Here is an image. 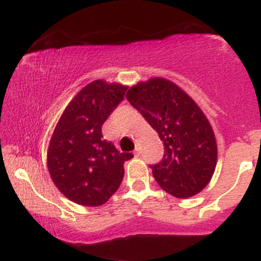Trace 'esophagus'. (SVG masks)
Segmentation results:
<instances>
[{"instance_id":"1","label":"esophagus","mask_w":261,"mask_h":261,"mask_svg":"<svg viewBox=\"0 0 261 261\" xmlns=\"http://www.w3.org/2000/svg\"><path fill=\"white\" fill-rule=\"evenodd\" d=\"M134 155H135V157H140V149H139V148L135 149V151H134Z\"/></svg>"}]
</instances>
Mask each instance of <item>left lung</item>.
Listing matches in <instances>:
<instances>
[{
	"instance_id": "obj_1",
	"label": "left lung",
	"mask_w": 261,
	"mask_h": 261,
	"mask_svg": "<svg viewBox=\"0 0 261 261\" xmlns=\"http://www.w3.org/2000/svg\"><path fill=\"white\" fill-rule=\"evenodd\" d=\"M126 98L163 141V160L151 166L158 185L179 199L203 190L216 169L217 142L201 108L163 77L136 83Z\"/></svg>"
}]
</instances>
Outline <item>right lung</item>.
I'll return each instance as SVG.
<instances>
[{"mask_svg":"<svg viewBox=\"0 0 261 261\" xmlns=\"http://www.w3.org/2000/svg\"><path fill=\"white\" fill-rule=\"evenodd\" d=\"M127 86L95 80L68 103L56 124L47 148V169L54 184L71 201L100 206L116 193L124 178L120 153L103 139L101 125L124 99Z\"/></svg>","mask_w":261,"mask_h":261,"instance_id":"1","label":"right lung"}]
</instances>
